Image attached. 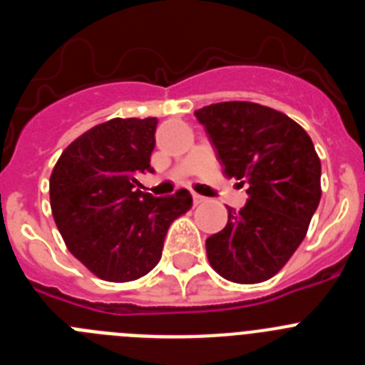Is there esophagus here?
Segmentation results:
<instances>
[{
	"instance_id": "esophagus-1",
	"label": "esophagus",
	"mask_w": 365,
	"mask_h": 365,
	"mask_svg": "<svg viewBox=\"0 0 365 365\" xmlns=\"http://www.w3.org/2000/svg\"><path fill=\"white\" fill-rule=\"evenodd\" d=\"M202 201H205V197H201V195H197V193H193V206L201 205Z\"/></svg>"
}]
</instances>
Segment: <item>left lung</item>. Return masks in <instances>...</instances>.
<instances>
[{
  "instance_id": "obj_1",
  "label": "left lung",
  "mask_w": 365,
  "mask_h": 365,
  "mask_svg": "<svg viewBox=\"0 0 365 365\" xmlns=\"http://www.w3.org/2000/svg\"><path fill=\"white\" fill-rule=\"evenodd\" d=\"M217 150L222 175L247 185L248 201L228 208L227 227L206 240L212 269L228 282L261 283L302 245L322 197V164L298 122L254 102L195 111Z\"/></svg>"
}]
</instances>
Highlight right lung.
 <instances>
[{
	"instance_id": "obj_1",
	"label": "right lung",
	"mask_w": 365,
	"mask_h": 365,
	"mask_svg": "<svg viewBox=\"0 0 365 365\" xmlns=\"http://www.w3.org/2000/svg\"><path fill=\"white\" fill-rule=\"evenodd\" d=\"M155 130V117L102 122L74 138L51 173V210L66 247L106 282L146 276L170 225L192 208L185 188L168 197L137 188L151 172Z\"/></svg>"
}]
</instances>
